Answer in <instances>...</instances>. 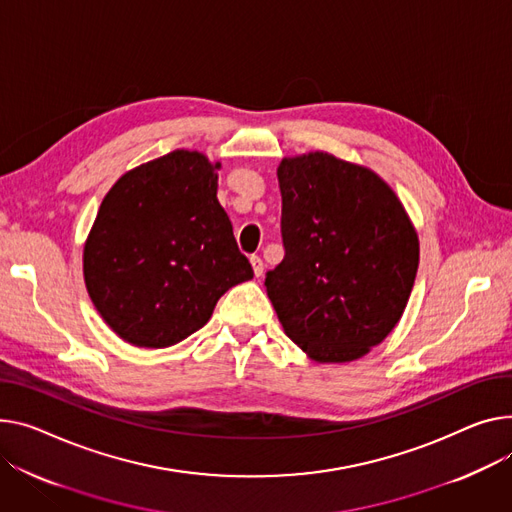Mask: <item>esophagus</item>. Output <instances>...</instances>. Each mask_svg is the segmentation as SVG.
<instances>
[{
    "mask_svg": "<svg viewBox=\"0 0 512 512\" xmlns=\"http://www.w3.org/2000/svg\"><path fill=\"white\" fill-rule=\"evenodd\" d=\"M251 267H253V274L255 278H261L263 276V259L259 255H251Z\"/></svg>",
    "mask_w": 512,
    "mask_h": 512,
    "instance_id": "34e87169",
    "label": "esophagus"
}]
</instances>
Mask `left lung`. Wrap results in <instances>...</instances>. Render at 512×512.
<instances>
[{
    "label": "left lung",
    "instance_id": "8db88e82",
    "mask_svg": "<svg viewBox=\"0 0 512 512\" xmlns=\"http://www.w3.org/2000/svg\"><path fill=\"white\" fill-rule=\"evenodd\" d=\"M278 185L286 255L267 271V296L311 360H358L405 311L420 263L418 232L374 170L329 152L282 158Z\"/></svg>",
    "mask_w": 512,
    "mask_h": 512
}]
</instances>
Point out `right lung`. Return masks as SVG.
Here are the masks:
<instances>
[{"instance_id":"right-lung-1","label":"right lung","mask_w":512,"mask_h":512,"mask_svg":"<svg viewBox=\"0 0 512 512\" xmlns=\"http://www.w3.org/2000/svg\"><path fill=\"white\" fill-rule=\"evenodd\" d=\"M220 162L175 150L109 189L84 243V282L105 323L138 348L206 325L220 296L253 278L218 201Z\"/></svg>"}]
</instances>
